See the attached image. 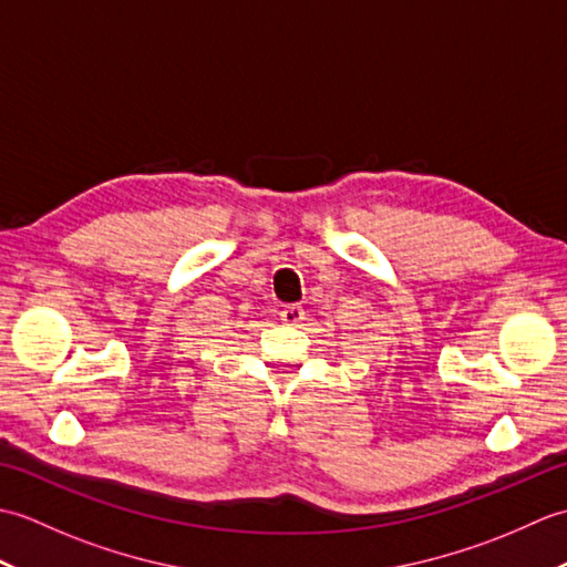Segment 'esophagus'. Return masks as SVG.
Masks as SVG:
<instances>
[{
    "label": "esophagus",
    "instance_id": "esophagus-1",
    "mask_svg": "<svg viewBox=\"0 0 567 567\" xmlns=\"http://www.w3.org/2000/svg\"><path fill=\"white\" fill-rule=\"evenodd\" d=\"M280 319L287 323V327H299L305 321V309L299 305H287L280 311Z\"/></svg>",
    "mask_w": 567,
    "mask_h": 567
}]
</instances>
